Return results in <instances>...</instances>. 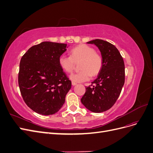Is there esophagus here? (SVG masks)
<instances>
[{
  "label": "esophagus",
  "instance_id": "esophagus-1",
  "mask_svg": "<svg viewBox=\"0 0 153 153\" xmlns=\"http://www.w3.org/2000/svg\"><path fill=\"white\" fill-rule=\"evenodd\" d=\"M71 84H72V85H73V86H75V85H76L77 84L76 83H75V82H71Z\"/></svg>",
  "mask_w": 153,
  "mask_h": 153
}]
</instances>
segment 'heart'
I'll return each instance as SVG.
<instances>
[{
	"mask_svg": "<svg viewBox=\"0 0 153 153\" xmlns=\"http://www.w3.org/2000/svg\"><path fill=\"white\" fill-rule=\"evenodd\" d=\"M71 55L62 54L59 58L60 66L67 73H71L75 68V62L81 60V70L73 73L69 76L73 82H84L89 80L92 76H96L103 66V59L95 50L85 44H81L71 50Z\"/></svg>",
	"mask_w": 153,
	"mask_h": 153,
	"instance_id": "heart-1",
	"label": "heart"
}]
</instances>
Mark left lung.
Instances as JSON below:
<instances>
[{
	"instance_id": "obj_1",
	"label": "left lung",
	"mask_w": 153,
	"mask_h": 153,
	"mask_svg": "<svg viewBox=\"0 0 153 153\" xmlns=\"http://www.w3.org/2000/svg\"><path fill=\"white\" fill-rule=\"evenodd\" d=\"M87 43L99 48L103 66L92 85L85 87L81 102L91 112L100 113L112 107L121 94L125 80L124 63L117 48L110 43L96 39Z\"/></svg>"
}]
</instances>
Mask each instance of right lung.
Here are the masks:
<instances>
[{
  "label": "right lung",
  "instance_id": "obj_1",
  "mask_svg": "<svg viewBox=\"0 0 153 153\" xmlns=\"http://www.w3.org/2000/svg\"><path fill=\"white\" fill-rule=\"evenodd\" d=\"M66 44L44 41L32 46L23 55L18 85L26 105L35 112L54 114L65 103L71 82L59 64Z\"/></svg>",
  "mask_w": 153,
  "mask_h": 153
}]
</instances>
